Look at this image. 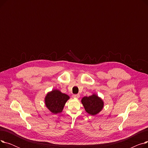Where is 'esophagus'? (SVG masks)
<instances>
[{"mask_svg": "<svg viewBox=\"0 0 148 148\" xmlns=\"http://www.w3.org/2000/svg\"><path fill=\"white\" fill-rule=\"evenodd\" d=\"M73 98H79L80 97V95H79V94L73 95Z\"/></svg>", "mask_w": 148, "mask_h": 148, "instance_id": "34e87169", "label": "esophagus"}]
</instances>
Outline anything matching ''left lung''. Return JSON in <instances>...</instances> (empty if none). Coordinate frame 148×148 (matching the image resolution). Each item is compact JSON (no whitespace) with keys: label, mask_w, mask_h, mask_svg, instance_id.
<instances>
[{"label":"left lung","mask_w":148,"mask_h":148,"mask_svg":"<svg viewBox=\"0 0 148 148\" xmlns=\"http://www.w3.org/2000/svg\"><path fill=\"white\" fill-rule=\"evenodd\" d=\"M82 103L86 110L89 114L95 115L103 108V100L96 95L89 97H84L82 99Z\"/></svg>","instance_id":"8db88e82"}]
</instances>
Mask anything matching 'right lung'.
Listing matches in <instances>:
<instances>
[{
  "mask_svg": "<svg viewBox=\"0 0 148 148\" xmlns=\"http://www.w3.org/2000/svg\"><path fill=\"white\" fill-rule=\"evenodd\" d=\"M69 96L58 90H53L47 95L45 98V105L54 114L60 113L69 99Z\"/></svg>",
  "mask_w": 148,
  "mask_h": 148,
  "instance_id": "1",
  "label": "right lung"
}]
</instances>
